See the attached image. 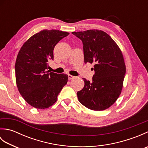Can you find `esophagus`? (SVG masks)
Instances as JSON below:
<instances>
[{
  "label": "esophagus",
  "mask_w": 148,
  "mask_h": 148,
  "mask_svg": "<svg viewBox=\"0 0 148 148\" xmlns=\"http://www.w3.org/2000/svg\"><path fill=\"white\" fill-rule=\"evenodd\" d=\"M68 78H69V79H74V78H76V77L74 76H72V75L69 74L68 75Z\"/></svg>",
  "instance_id": "1"
}]
</instances>
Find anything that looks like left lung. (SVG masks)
Segmentation results:
<instances>
[{
    "mask_svg": "<svg viewBox=\"0 0 148 148\" xmlns=\"http://www.w3.org/2000/svg\"><path fill=\"white\" fill-rule=\"evenodd\" d=\"M72 34L82 40L84 63L95 64L92 81L83 78L84 86L77 92L78 100L91 110L103 111L111 107L121 93L126 72L123 55L114 40L102 30Z\"/></svg>",
    "mask_w": 148,
    "mask_h": 148,
    "instance_id": "left-lung-1",
    "label": "left lung"
}]
</instances>
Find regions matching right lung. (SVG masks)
I'll return each instance as SVG.
<instances>
[{
	"label": "right lung",
	"mask_w": 148,
	"mask_h": 148,
	"mask_svg": "<svg viewBox=\"0 0 148 148\" xmlns=\"http://www.w3.org/2000/svg\"><path fill=\"white\" fill-rule=\"evenodd\" d=\"M69 32L58 30H40L21 46L15 63L16 83L25 100L36 109H45L56 102L68 81V76L46 71L53 49Z\"/></svg>",
	"instance_id": "add662e5"
}]
</instances>
